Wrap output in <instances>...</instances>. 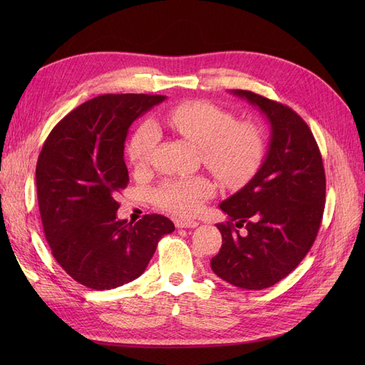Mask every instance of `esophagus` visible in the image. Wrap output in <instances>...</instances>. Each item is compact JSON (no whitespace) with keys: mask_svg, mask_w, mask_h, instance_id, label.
I'll return each mask as SVG.
<instances>
[{"mask_svg":"<svg viewBox=\"0 0 365 365\" xmlns=\"http://www.w3.org/2000/svg\"><path fill=\"white\" fill-rule=\"evenodd\" d=\"M200 222L195 219H187V217H176L175 219V227L176 228H196Z\"/></svg>","mask_w":365,"mask_h":365,"instance_id":"1","label":"esophagus"}]
</instances>
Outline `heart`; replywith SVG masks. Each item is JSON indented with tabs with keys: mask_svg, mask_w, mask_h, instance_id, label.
Returning <instances> with one entry per match:
<instances>
[{
	"mask_svg": "<svg viewBox=\"0 0 365 365\" xmlns=\"http://www.w3.org/2000/svg\"><path fill=\"white\" fill-rule=\"evenodd\" d=\"M163 120L176 134L201 148L202 163L224 184H244L259 169L264 143L260 128L252 121H236L224 108L205 101L175 105ZM158 140V129L150 121L135 129L128 145V158L135 169L149 164ZM213 192V184L202 176L172 178L155 190V201L169 212L192 215Z\"/></svg>",
	"mask_w": 365,
	"mask_h": 365,
	"instance_id": "b5f03b06",
	"label": "heart"
}]
</instances>
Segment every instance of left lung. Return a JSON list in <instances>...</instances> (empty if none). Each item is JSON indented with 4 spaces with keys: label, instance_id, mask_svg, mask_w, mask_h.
Returning a JSON list of instances; mask_svg holds the SVG:
<instances>
[{
    "label": "left lung",
    "instance_id": "obj_1",
    "mask_svg": "<svg viewBox=\"0 0 365 365\" xmlns=\"http://www.w3.org/2000/svg\"><path fill=\"white\" fill-rule=\"evenodd\" d=\"M268 117L269 149L259 172L220 210L217 277L242 289H264L292 272L314 245L324 213L326 175L312 130L294 109L235 90Z\"/></svg>",
    "mask_w": 365,
    "mask_h": 365
}]
</instances>
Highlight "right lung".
Returning a JSON list of instances; mask_svg holds the SVG:
<instances>
[{"label": "right lung", "instance_id": "1", "mask_svg": "<svg viewBox=\"0 0 365 365\" xmlns=\"http://www.w3.org/2000/svg\"><path fill=\"white\" fill-rule=\"evenodd\" d=\"M164 96L103 94L54 126L36 164L43 235L70 277L96 291L114 289L145 272L169 217L117 219V195L129 182L125 140L132 121Z\"/></svg>", "mask_w": 365, "mask_h": 365}]
</instances>
